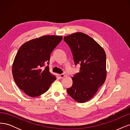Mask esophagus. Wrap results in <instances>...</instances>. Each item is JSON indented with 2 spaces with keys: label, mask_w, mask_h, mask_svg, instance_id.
I'll return each instance as SVG.
<instances>
[{
  "label": "esophagus",
  "mask_w": 130,
  "mask_h": 130,
  "mask_svg": "<svg viewBox=\"0 0 130 130\" xmlns=\"http://www.w3.org/2000/svg\"><path fill=\"white\" fill-rule=\"evenodd\" d=\"M58 76H59L60 79H62V78H63L65 76V75L64 74H60L58 75Z\"/></svg>",
  "instance_id": "obj_1"
}]
</instances>
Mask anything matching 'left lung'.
Instances as JSON below:
<instances>
[{
    "label": "left lung",
    "instance_id": "1",
    "mask_svg": "<svg viewBox=\"0 0 130 130\" xmlns=\"http://www.w3.org/2000/svg\"><path fill=\"white\" fill-rule=\"evenodd\" d=\"M64 40L71 48L75 64L80 65L67 92L76 102L85 103L93 97L106 80L105 52L93 38L82 32L65 36Z\"/></svg>",
    "mask_w": 130,
    "mask_h": 130
}]
</instances>
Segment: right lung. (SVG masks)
Returning a JSON list of instances; mask_svg holds the SVG:
<instances>
[{
	"mask_svg": "<svg viewBox=\"0 0 130 130\" xmlns=\"http://www.w3.org/2000/svg\"><path fill=\"white\" fill-rule=\"evenodd\" d=\"M62 39L61 36H44L23 44L12 64V74L17 85L31 97L46 92L56 77L49 71L50 54Z\"/></svg>",
	"mask_w": 130,
	"mask_h": 130,
	"instance_id": "add662e5",
	"label": "right lung"
}]
</instances>
